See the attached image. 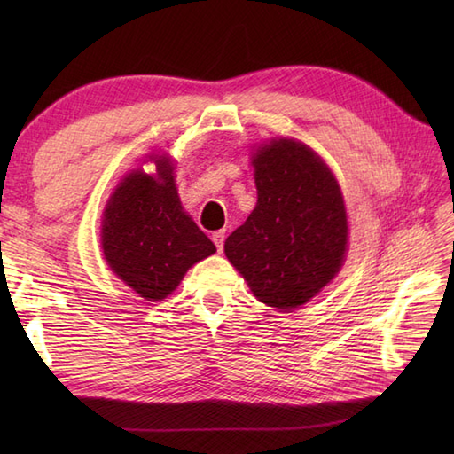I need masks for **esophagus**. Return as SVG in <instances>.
I'll return each instance as SVG.
<instances>
[{"instance_id": "1", "label": "esophagus", "mask_w": 454, "mask_h": 454, "mask_svg": "<svg viewBox=\"0 0 454 454\" xmlns=\"http://www.w3.org/2000/svg\"><path fill=\"white\" fill-rule=\"evenodd\" d=\"M212 242H215L218 252H222V249H224V232H222V230H218V232L212 234Z\"/></svg>"}]
</instances>
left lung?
Wrapping results in <instances>:
<instances>
[{
	"mask_svg": "<svg viewBox=\"0 0 454 454\" xmlns=\"http://www.w3.org/2000/svg\"><path fill=\"white\" fill-rule=\"evenodd\" d=\"M257 205L224 254L259 302L294 310L340 273L347 212L332 169L306 144L271 140L254 153Z\"/></svg>",
	"mask_w": 454,
	"mask_h": 454,
	"instance_id": "8db88e82",
	"label": "left lung"
}]
</instances>
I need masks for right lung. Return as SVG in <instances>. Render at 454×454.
<instances>
[{
    "label": "right lung",
    "mask_w": 454,
    "mask_h": 454,
    "mask_svg": "<svg viewBox=\"0 0 454 454\" xmlns=\"http://www.w3.org/2000/svg\"><path fill=\"white\" fill-rule=\"evenodd\" d=\"M150 161L156 173L134 169L113 191L101 220V247L111 271L156 302L216 247L183 210L171 160L150 156Z\"/></svg>",
    "instance_id": "1"
}]
</instances>
